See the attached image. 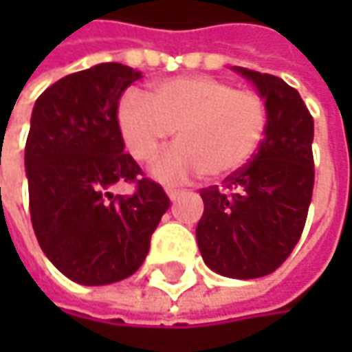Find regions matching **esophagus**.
Instances as JSON below:
<instances>
[{"label":"esophagus","mask_w":352,"mask_h":352,"mask_svg":"<svg viewBox=\"0 0 352 352\" xmlns=\"http://www.w3.org/2000/svg\"><path fill=\"white\" fill-rule=\"evenodd\" d=\"M166 194H168L170 199H176L184 194V190H178V188H166Z\"/></svg>","instance_id":"34e87169"}]
</instances>
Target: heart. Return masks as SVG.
<instances>
[{"instance_id":"1","label":"heart","mask_w":352,"mask_h":352,"mask_svg":"<svg viewBox=\"0 0 352 352\" xmlns=\"http://www.w3.org/2000/svg\"><path fill=\"white\" fill-rule=\"evenodd\" d=\"M148 98L139 91L125 94L117 121L129 153L141 164L155 160L176 129L178 144L155 166L160 180L176 182L201 172L208 178L235 174L264 141V98L223 78L176 76L155 84Z\"/></svg>"}]
</instances>
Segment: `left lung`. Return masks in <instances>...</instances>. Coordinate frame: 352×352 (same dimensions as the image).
<instances>
[{"label": "left lung", "instance_id": "obj_1", "mask_svg": "<svg viewBox=\"0 0 352 352\" xmlns=\"http://www.w3.org/2000/svg\"><path fill=\"white\" fill-rule=\"evenodd\" d=\"M268 107L263 144L223 186L199 190L196 229L206 264L227 278H261L284 263L304 231L314 194V117L298 89L282 78L239 68Z\"/></svg>", "mask_w": 352, "mask_h": 352}]
</instances>
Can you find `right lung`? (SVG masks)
<instances>
[{
    "instance_id": "1",
    "label": "right lung",
    "mask_w": 352,
    "mask_h": 352,
    "mask_svg": "<svg viewBox=\"0 0 352 352\" xmlns=\"http://www.w3.org/2000/svg\"><path fill=\"white\" fill-rule=\"evenodd\" d=\"M139 78L103 62L48 86L31 116L25 168L34 235L48 261L84 286L135 274L170 208L162 186L123 153L117 109ZM125 182L135 186L131 195L111 192Z\"/></svg>"
}]
</instances>
